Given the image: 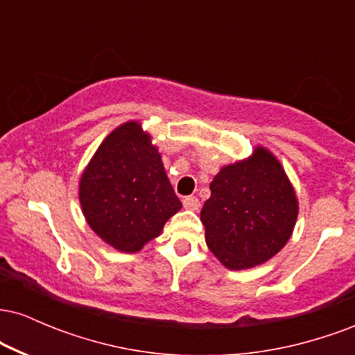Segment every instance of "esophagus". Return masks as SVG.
Returning <instances> with one entry per match:
<instances>
[{"mask_svg": "<svg viewBox=\"0 0 355 355\" xmlns=\"http://www.w3.org/2000/svg\"><path fill=\"white\" fill-rule=\"evenodd\" d=\"M183 207H185L187 210L197 211L200 209V202H198L197 197H185L183 198Z\"/></svg>", "mask_w": 355, "mask_h": 355, "instance_id": "obj_1", "label": "esophagus"}]
</instances>
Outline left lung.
<instances>
[{
  "label": "left lung",
  "instance_id": "8db88e82",
  "mask_svg": "<svg viewBox=\"0 0 355 355\" xmlns=\"http://www.w3.org/2000/svg\"><path fill=\"white\" fill-rule=\"evenodd\" d=\"M200 220L205 242L223 267L266 263L292 237L299 198L282 164L257 145L247 158L223 165L210 183Z\"/></svg>",
  "mask_w": 355,
  "mask_h": 355
}]
</instances>
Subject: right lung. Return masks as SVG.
Segmentation results:
<instances>
[{
  "label": "right lung",
  "instance_id": "1",
  "mask_svg": "<svg viewBox=\"0 0 355 355\" xmlns=\"http://www.w3.org/2000/svg\"><path fill=\"white\" fill-rule=\"evenodd\" d=\"M78 198L89 229L125 254L157 239L182 209L162 153L138 120L105 137L80 175Z\"/></svg>",
  "mask_w": 355,
  "mask_h": 355
}]
</instances>
